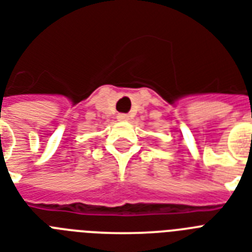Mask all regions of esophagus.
Returning a JSON list of instances; mask_svg holds the SVG:
<instances>
[{
	"label": "esophagus",
	"instance_id": "esophagus-1",
	"mask_svg": "<svg viewBox=\"0 0 252 252\" xmlns=\"http://www.w3.org/2000/svg\"><path fill=\"white\" fill-rule=\"evenodd\" d=\"M118 119H119L120 122H126V120L129 119V118H128V115H126V114H119V115H118Z\"/></svg>",
	"mask_w": 252,
	"mask_h": 252
}]
</instances>
